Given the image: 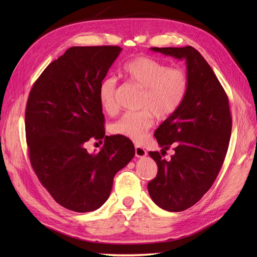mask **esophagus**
Masks as SVG:
<instances>
[{"instance_id":"esophagus-1","label":"esophagus","mask_w":257,"mask_h":257,"mask_svg":"<svg viewBox=\"0 0 257 257\" xmlns=\"http://www.w3.org/2000/svg\"><path fill=\"white\" fill-rule=\"evenodd\" d=\"M135 154H136L137 158H145L147 155V151L144 149V148L136 146L135 147Z\"/></svg>"}]
</instances>
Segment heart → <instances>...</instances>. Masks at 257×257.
Instances as JSON below:
<instances>
[{
	"label": "heart",
	"instance_id": "heart-1",
	"mask_svg": "<svg viewBox=\"0 0 257 257\" xmlns=\"http://www.w3.org/2000/svg\"><path fill=\"white\" fill-rule=\"evenodd\" d=\"M122 73L144 90L141 107L145 109L124 113L111 125V133L141 143L153 125V114L159 119H166L180 108L188 92L189 78L182 68L169 67L149 57H137L126 62ZM115 94V79H105L99 87L98 97L108 113L118 109Z\"/></svg>",
	"mask_w": 257,
	"mask_h": 257
}]
</instances>
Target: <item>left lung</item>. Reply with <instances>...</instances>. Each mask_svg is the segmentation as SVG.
<instances>
[{
  "mask_svg": "<svg viewBox=\"0 0 257 257\" xmlns=\"http://www.w3.org/2000/svg\"><path fill=\"white\" fill-rule=\"evenodd\" d=\"M185 60L189 88L180 108L154 133L162 151L149 152L158 175L148 183L160 208L179 212L195 205L211 188L226 155L231 134L228 98L212 68L191 46L150 48ZM170 145L175 154L162 159Z\"/></svg>",
  "mask_w": 257,
  "mask_h": 257,
  "instance_id": "left-lung-1",
  "label": "left lung"
}]
</instances>
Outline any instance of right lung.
Here are the masks:
<instances>
[{
    "label": "right lung",
    "instance_id": "obj_1",
    "mask_svg": "<svg viewBox=\"0 0 257 257\" xmlns=\"http://www.w3.org/2000/svg\"><path fill=\"white\" fill-rule=\"evenodd\" d=\"M118 46L71 47L50 63L31 89L26 136L31 165L53 199L76 212L108 199L113 178L134 158L128 138L105 136L99 87L118 58ZM104 138L98 154L84 146Z\"/></svg>",
    "mask_w": 257,
    "mask_h": 257
}]
</instances>
